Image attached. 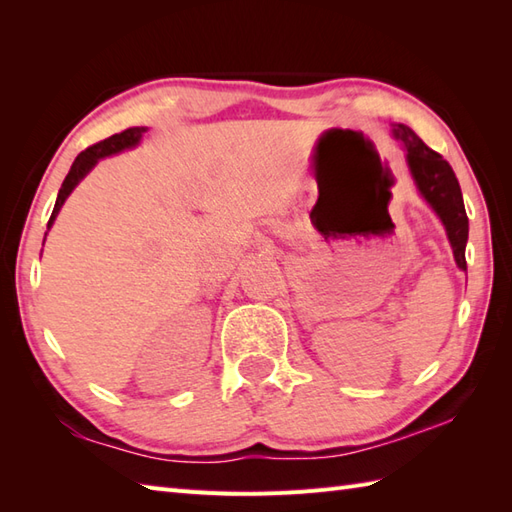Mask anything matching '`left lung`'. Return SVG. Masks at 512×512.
<instances>
[{
  "instance_id": "obj_1",
  "label": "left lung",
  "mask_w": 512,
  "mask_h": 512,
  "mask_svg": "<svg viewBox=\"0 0 512 512\" xmlns=\"http://www.w3.org/2000/svg\"><path fill=\"white\" fill-rule=\"evenodd\" d=\"M392 131L394 138L401 140L405 146L407 166H410L418 192L436 210L440 221L445 223L456 265L462 271H467L464 247H467L469 238V219L467 210H464V199L456 173H453L449 162L442 160V155L436 151H431L410 127L394 124Z\"/></svg>"
}]
</instances>
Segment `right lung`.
<instances>
[{
  "mask_svg": "<svg viewBox=\"0 0 512 512\" xmlns=\"http://www.w3.org/2000/svg\"><path fill=\"white\" fill-rule=\"evenodd\" d=\"M142 133H146V127H131V129H127V131L111 135V138L102 140V142H98V144H94V146H89V149H85L81 155L76 157L72 168H70V173H67L65 181H63V186H61V190H59V197H56L52 217H50V221H48V230L52 227V223H54V219H56V214H59V210L63 208L65 199L70 197V192L78 186V181H81V179L89 173V170H92V168L96 166V162L102 160V157H107V155H116V153H120V151H124V149H133L135 144H140ZM45 234H48V232H45Z\"/></svg>",
  "mask_w": 512,
  "mask_h": 512,
  "instance_id": "right-lung-1",
  "label": "right lung"
}]
</instances>
